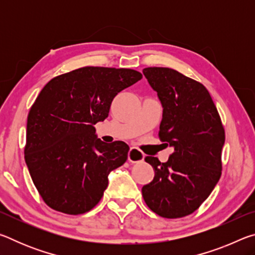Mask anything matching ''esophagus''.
<instances>
[{
    "label": "esophagus",
    "instance_id": "esophagus-1",
    "mask_svg": "<svg viewBox=\"0 0 255 255\" xmlns=\"http://www.w3.org/2000/svg\"><path fill=\"white\" fill-rule=\"evenodd\" d=\"M145 155L143 152H140L139 149L136 147H130L128 152V161L131 163H138L144 161Z\"/></svg>",
    "mask_w": 255,
    "mask_h": 255
}]
</instances>
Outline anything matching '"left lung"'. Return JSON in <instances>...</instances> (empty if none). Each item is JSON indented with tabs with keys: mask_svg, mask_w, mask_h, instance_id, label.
<instances>
[{
	"mask_svg": "<svg viewBox=\"0 0 255 255\" xmlns=\"http://www.w3.org/2000/svg\"><path fill=\"white\" fill-rule=\"evenodd\" d=\"M143 73L163 106L158 137L174 152L165 163L145 157L155 175L141 193L155 214L181 218L199 208L221 179L225 130L200 82L167 67H147Z\"/></svg>",
	"mask_w": 255,
	"mask_h": 255,
	"instance_id": "8db88e82",
	"label": "left lung"
}]
</instances>
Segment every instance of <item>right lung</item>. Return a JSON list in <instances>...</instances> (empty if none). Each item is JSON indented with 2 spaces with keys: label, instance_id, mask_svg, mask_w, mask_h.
<instances>
[{
  "label": "right lung",
  "instance_id": "right-lung-1",
  "mask_svg": "<svg viewBox=\"0 0 255 255\" xmlns=\"http://www.w3.org/2000/svg\"><path fill=\"white\" fill-rule=\"evenodd\" d=\"M141 77L129 68L85 66L41 90L28 115L24 159L51 209L81 215L101 200L108 175L127 161L129 146L103 143L94 125L108 117L114 98Z\"/></svg>",
  "mask_w": 255,
  "mask_h": 255
}]
</instances>
